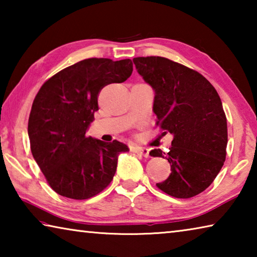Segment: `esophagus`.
Masks as SVG:
<instances>
[{"mask_svg": "<svg viewBox=\"0 0 257 257\" xmlns=\"http://www.w3.org/2000/svg\"><path fill=\"white\" fill-rule=\"evenodd\" d=\"M134 151L137 152V153H139V154H142L143 156H145V158H149L150 156V150L146 149V147L136 146V147H134Z\"/></svg>", "mask_w": 257, "mask_h": 257, "instance_id": "obj_1", "label": "esophagus"}]
</instances>
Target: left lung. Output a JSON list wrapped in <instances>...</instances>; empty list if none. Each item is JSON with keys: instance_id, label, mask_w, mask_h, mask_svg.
<instances>
[{"instance_id": "obj_1", "label": "left lung", "mask_w": 257, "mask_h": 257, "mask_svg": "<svg viewBox=\"0 0 257 257\" xmlns=\"http://www.w3.org/2000/svg\"><path fill=\"white\" fill-rule=\"evenodd\" d=\"M137 72L154 90L156 124L173 135L168 153L152 156L169 161L171 173L156 186L170 196L190 198L215 179L225 160L227 118L214 87L201 73L161 58H135Z\"/></svg>"}]
</instances>
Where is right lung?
Instances as JSON below:
<instances>
[{"instance_id": "right-lung-1", "label": "right lung", "mask_w": 257, "mask_h": 257, "mask_svg": "<svg viewBox=\"0 0 257 257\" xmlns=\"http://www.w3.org/2000/svg\"><path fill=\"white\" fill-rule=\"evenodd\" d=\"M130 59H86L56 73L38 90L28 120L30 149L51 188L61 196L87 199L113 179L128 146L86 137L104 86L132 76Z\"/></svg>"}]
</instances>
